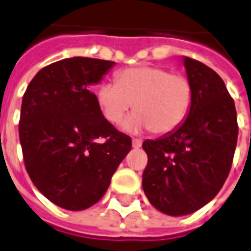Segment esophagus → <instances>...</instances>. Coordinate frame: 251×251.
I'll list each match as a JSON object with an SVG mask.
<instances>
[{"label": "esophagus", "mask_w": 251, "mask_h": 251, "mask_svg": "<svg viewBox=\"0 0 251 251\" xmlns=\"http://www.w3.org/2000/svg\"><path fill=\"white\" fill-rule=\"evenodd\" d=\"M141 146H142L141 139H137V138H134V139H133V147H134V149H139Z\"/></svg>", "instance_id": "1"}]
</instances>
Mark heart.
<instances>
[{
	"label": "heart",
	"mask_w": 251,
	"mask_h": 251,
	"mask_svg": "<svg viewBox=\"0 0 251 251\" xmlns=\"http://www.w3.org/2000/svg\"><path fill=\"white\" fill-rule=\"evenodd\" d=\"M193 84L185 74L160 66H137L121 70L116 83H104L98 104L106 121L117 125L134 104L129 130L150 129L163 135L182 125L193 104Z\"/></svg>",
	"instance_id": "1"
}]
</instances>
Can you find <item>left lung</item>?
<instances>
[{
	"instance_id": "1",
	"label": "left lung",
	"mask_w": 251,
	"mask_h": 251,
	"mask_svg": "<svg viewBox=\"0 0 251 251\" xmlns=\"http://www.w3.org/2000/svg\"><path fill=\"white\" fill-rule=\"evenodd\" d=\"M183 64L194 91L186 120L142 145L149 157L142 176L146 197L172 216L195 212L215 198L229 175L238 135L236 106L222 78L190 57Z\"/></svg>"
}]
</instances>
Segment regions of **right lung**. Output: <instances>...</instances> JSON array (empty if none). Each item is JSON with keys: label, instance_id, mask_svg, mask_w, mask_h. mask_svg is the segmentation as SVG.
<instances>
[{"label": "right lung", "instance_id": "add662e5", "mask_svg": "<svg viewBox=\"0 0 251 251\" xmlns=\"http://www.w3.org/2000/svg\"><path fill=\"white\" fill-rule=\"evenodd\" d=\"M113 61L73 57L45 66L21 108L25 167L41 194L65 210H86L108 190L131 138L106 121L91 84Z\"/></svg>", "mask_w": 251, "mask_h": 251}]
</instances>
